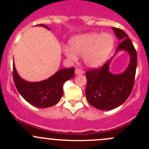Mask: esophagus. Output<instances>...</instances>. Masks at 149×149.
<instances>
[{"label": "esophagus", "instance_id": "esophagus-1", "mask_svg": "<svg viewBox=\"0 0 149 149\" xmlns=\"http://www.w3.org/2000/svg\"><path fill=\"white\" fill-rule=\"evenodd\" d=\"M84 72L82 70V69H80V68H76L75 69V74H84Z\"/></svg>", "mask_w": 149, "mask_h": 149}]
</instances>
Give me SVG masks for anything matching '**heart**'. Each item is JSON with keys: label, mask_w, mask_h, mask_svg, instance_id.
<instances>
[{"label": "heart", "mask_w": 149, "mask_h": 149, "mask_svg": "<svg viewBox=\"0 0 149 149\" xmlns=\"http://www.w3.org/2000/svg\"><path fill=\"white\" fill-rule=\"evenodd\" d=\"M115 45V38L110 33L83 34L71 41L70 47L64 48V53L69 60L75 61L77 55H83L85 65L90 68L101 66L106 62Z\"/></svg>", "instance_id": "heart-1"}]
</instances>
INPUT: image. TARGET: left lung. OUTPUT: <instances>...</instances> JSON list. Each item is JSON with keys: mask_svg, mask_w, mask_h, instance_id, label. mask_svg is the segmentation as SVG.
I'll return each instance as SVG.
<instances>
[{"mask_svg": "<svg viewBox=\"0 0 149 149\" xmlns=\"http://www.w3.org/2000/svg\"><path fill=\"white\" fill-rule=\"evenodd\" d=\"M119 40L122 41L116 54L125 51L130 55V63L121 74L110 72V59L100 68H95L86 72L87 80L86 97L88 102L95 108L110 110L120 106L131 95L134 87L136 74L137 54L131 40L124 30L113 27Z\"/></svg>", "mask_w": 149, "mask_h": 149, "instance_id": "left-lung-1", "label": "left lung"}]
</instances>
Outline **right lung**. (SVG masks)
I'll use <instances>...</instances> for the list:
<instances>
[{"mask_svg":"<svg viewBox=\"0 0 149 149\" xmlns=\"http://www.w3.org/2000/svg\"><path fill=\"white\" fill-rule=\"evenodd\" d=\"M49 30L44 24H38ZM74 76V68L60 69L46 79L39 82H29L18 75L13 63V80L18 93L26 101L39 108L54 106L61 99L63 84Z\"/></svg>","mask_w":149,"mask_h":149,"instance_id":"1","label":"right lung"}]
</instances>
